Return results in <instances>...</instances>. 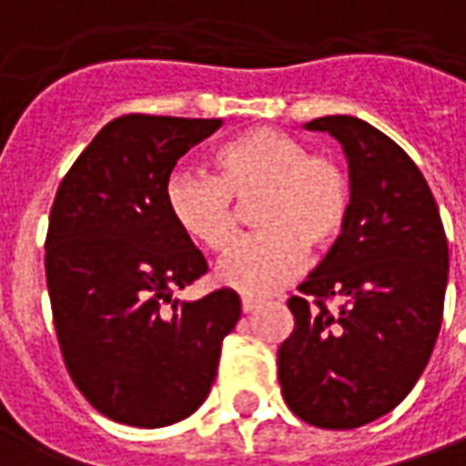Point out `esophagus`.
I'll return each instance as SVG.
<instances>
[{
	"label": "esophagus",
	"mask_w": 466,
	"mask_h": 466,
	"mask_svg": "<svg viewBox=\"0 0 466 466\" xmlns=\"http://www.w3.org/2000/svg\"><path fill=\"white\" fill-rule=\"evenodd\" d=\"M256 308H258V299L240 298V310H243V313H251V310H256Z\"/></svg>",
	"instance_id": "1"
}]
</instances>
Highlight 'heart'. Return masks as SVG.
Returning <instances> with one entry per match:
<instances>
[{
	"label": "heart",
	"instance_id": "obj_1",
	"mask_svg": "<svg viewBox=\"0 0 466 466\" xmlns=\"http://www.w3.org/2000/svg\"><path fill=\"white\" fill-rule=\"evenodd\" d=\"M215 177L195 168L171 171L164 189L177 228L212 254L226 251L238 233L236 205L251 208L258 230L218 264V279L243 295H269L295 279L313 254H326L349 226L354 182L328 153L274 127H254L228 140L215 156Z\"/></svg>",
	"mask_w": 466,
	"mask_h": 466
}]
</instances>
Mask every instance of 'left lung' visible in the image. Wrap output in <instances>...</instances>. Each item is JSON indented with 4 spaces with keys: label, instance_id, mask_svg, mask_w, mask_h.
Wrapping results in <instances>:
<instances>
[{
    "label": "left lung",
    "instance_id": "8db88e82",
    "mask_svg": "<svg viewBox=\"0 0 466 466\" xmlns=\"http://www.w3.org/2000/svg\"><path fill=\"white\" fill-rule=\"evenodd\" d=\"M305 127L343 146L354 210L341 240L287 299L295 328L277 351V374L299 420L359 429L400 405L429 364L449 246L429 184L395 140L351 115ZM330 299H339L336 311Z\"/></svg>",
    "mask_w": 466,
    "mask_h": 466
}]
</instances>
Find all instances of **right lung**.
Instances as JSON below:
<instances>
[{"mask_svg":"<svg viewBox=\"0 0 466 466\" xmlns=\"http://www.w3.org/2000/svg\"><path fill=\"white\" fill-rule=\"evenodd\" d=\"M220 125L123 115L81 151L53 199L46 279L61 357L81 395L125 426L161 429L195 413L240 318L233 289L171 298L208 264L168 215L167 179Z\"/></svg>","mask_w":466,"mask_h":466,"instance_id":"1","label":"right lung"}]
</instances>
